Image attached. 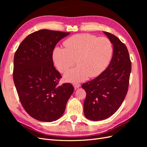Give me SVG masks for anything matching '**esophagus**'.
I'll use <instances>...</instances> for the list:
<instances>
[{"mask_svg":"<svg viewBox=\"0 0 147 147\" xmlns=\"http://www.w3.org/2000/svg\"><path fill=\"white\" fill-rule=\"evenodd\" d=\"M73 85H74V86L75 88H78L79 87H80V86H81L80 84V83H74Z\"/></svg>","mask_w":147,"mask_h":147,"instance_id":"1","label":"esophagus"}]
</instances>
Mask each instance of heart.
<instances>
[{"label": "heart", "instance_id": "1", "mask_svg": "<svg viewBox=\"0 0 147 147\" xmlns=\"http://www.w3.org/2000/svg\"><path fill=\"white\" fill-rule=\"evenodd\" d=\"M65 48L56 47L53 59L59 72L64 73L77 59L78 64L64 75L67 81L78 82L97 77L109 65L113 55V45L108 38L88 34H79L64 42Z\"/></svg>", "mask_w": 147, "mask_h": 147}]
</instances>
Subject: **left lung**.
<instances>
[{"mask_svg":"<svg viewBox=\"0 0 147 147\" xmlns=\"http://www.w3.org/2000/svg\"><path fill=\"white\" fill-rule=\"evenodd\" d=\"M104 33L113 45L112 60L98 77L82 85L86 93L84 114L92 121L108 118L117 112L127 94L131 72L126 46L113 34Z\"/></svg>","mask_w":147,"mask_h":147,"instance_id":"8db88e82","label":"left lung"}]
</instances>
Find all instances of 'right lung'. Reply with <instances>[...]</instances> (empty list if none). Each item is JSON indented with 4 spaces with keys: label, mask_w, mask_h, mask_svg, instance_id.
I'll return each instance as SVG.
<instances>
[{
    "label": "right lung",
    "mask_w": 147,
    "mask_h": 147,
    "mask_svg": "<svg viewBox=\"0 0 147 147\" xmlns=\"http://www.w3.org/2000/svg\"><path fill=\"white\" fill-rule=\"evenodd\" d=\"M69 34L40 30L26 37L15 52L13 81L18 94L26 112L38 121L59 119L74 92L72 84L59 85L62 77L53 61L56 44Z\"/></svg>",
    "instance_id": "1"
}]
</instances>
